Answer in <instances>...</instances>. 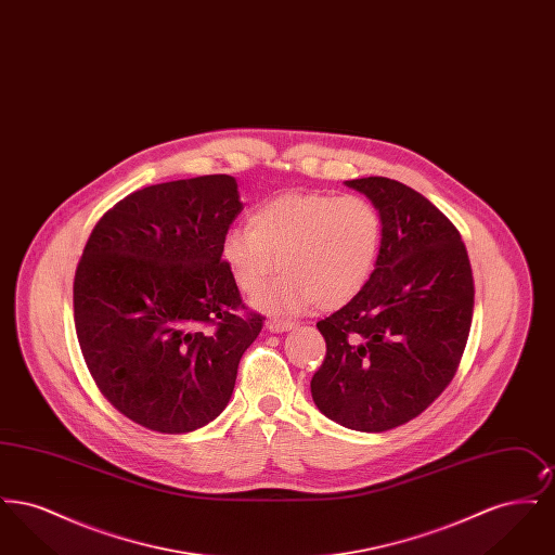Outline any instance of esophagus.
<instances>
[{
	"label": "esophagus",
	"instance_id": "esophagus-1",
	"mask_svg": "<svg viewBox=\"0 0 555 555\" xmlns=\"http://www.w3.org/2000/svg\"><path fill=\"white\" fill-rule=\"evenodd\" d=\"M268 331L270 333H283V331H291V328H295V322H291V320H281V318H272V320H268Z\"/></svg>",
	"mask_w": 555,
	"mask_h": 555
}]
</instances>
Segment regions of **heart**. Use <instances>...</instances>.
Wrapping results in <instances>:
<instances>
[{
  "mask_svg": "<svg viewBox=\"0 0 555 555\" xmlns=\"http://www.w3.org/2000/svg\"><path fill=\"white\" fill-rule=\"evenodd\" d=\"M380 238V214L362 195L285 193L251 211L249 227L227 233L222 260L247 295L276 270L287 274L266 297L270 310H337L366 287Z\"/></svg>",
  "mask_w": 555,
  "mask_h": 555,
  "instance_id": "1",
  "label": "heart"
}]
</instances>
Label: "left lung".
<instances>
[{"instance_id": "1", "label": "left lung", "mask_w": 555, "mask_h": 555, "mask_svg": "<svg viewBox=\"0 0 555 555\" xmlns=\"http://www.w3.org/2000/svg\"><path fill=\"white\" fill-rule=\"evenodd\" d=\"M345 185L380 214V251L366 287L318 320L326 356L310 387L326 418L383 433L423 414L455 376L475 281L457 229L418 191L385 177Z\"/></svg>"}]
</instances>
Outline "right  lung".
Listing matches in <instances>:
<instances>
[{
  "instance_id": "1",
  "label": "right lung",
  "mask_w": 555,
  "mask_h": 555,
  "mask_svg": "<svg viewBox=\"0 0 555 555\" xmlns=\"http://www.w3.org/2000/svg\"><path fill=\"white\" fill-rule=\"evenodd\" d=\"M243 204L206 175L139 189L98 220L82 249L75 326L102 396L132 423L181 435L214 421L264 317L222 260Z\"/></svg>"
}]
</instances>
